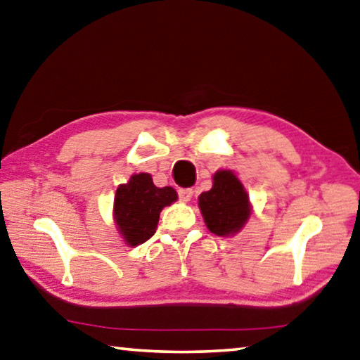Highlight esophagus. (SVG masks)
I'll list each match as a JSON object with an SVG mask.
<instances>
[{
    "label": "esophagus",
    "mask_w": 360,
    "mask_h": 360,
    "mask_svg": "<svg viewBox=\"0 0 360 360\" xmlns=\"http://www.w3.org/2000/svg\"><path fill=\"white\" fill-rule=\"evenodd\" d=\"M178 195L181 201H191V198L193 197V191L192 188H179Z\"/></svg>",
    "instance_id": "1"
}]
</instances>
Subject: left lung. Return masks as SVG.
Wrapping results in <instances>:
<instances>
[{"instance_id":"1","label":"left lung","mask_w":360,"mask_h":360,"mask_svg":"<svg viewBox=\"0 0 360 360\" xmlns=\"http://www.w3.org/2000/svg\"><path fill=\"white\" fill-rule=\"evenodd\" d=\"M198 205L209 230L217 236L239 231L250 215L247 192L231 172L214 174L211 191L202 192Z\"/></svg>"}]
</instances>
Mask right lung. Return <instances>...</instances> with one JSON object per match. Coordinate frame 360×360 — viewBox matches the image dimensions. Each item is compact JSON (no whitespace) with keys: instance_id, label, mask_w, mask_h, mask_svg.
<instances>
[{"instance_id":"add662e5","label":"right lung","mask_w":360,"mask_h":360,"mask_svg":"<svg viewBox=\"0 0 360 360\" xmlns=\"http://www.w3.org/2000/svg\"><path fill=\"white\" fill-rule=\"evenodd\" d=\"M178 198L173 187H155L151 174H134L127 184L117 187L115 217L120 231L130 245H139L155 233L160 211Z\"/></svg>"}]
</instances>
